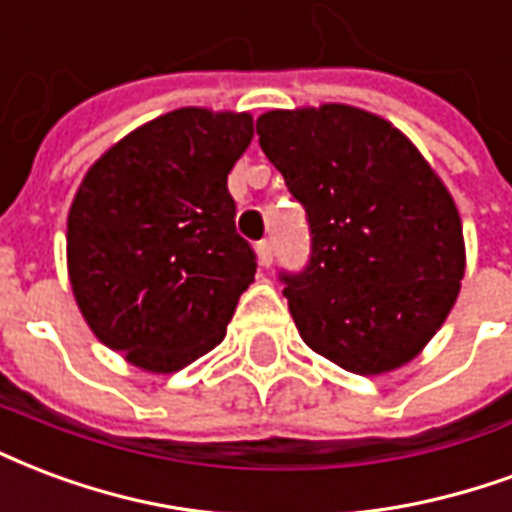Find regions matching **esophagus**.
Returning a JSON list of instances; mask_svg holds the SVG:
<instances>
[{"label": "esophagus", "instance_id": "1", "mask_svg": "<svg viewBox=\"0 0 512 512\" xmlns=\"http://www.w3.org/2000/svg\"><path fill=\"white\" fill-rule=\"evenodd\" d=\"M257 260H260V266H271V260H274V241L271 238H263L257 244Z\"/></svg>", "mask_w": 512, "mask_h": 512}]
</instances>
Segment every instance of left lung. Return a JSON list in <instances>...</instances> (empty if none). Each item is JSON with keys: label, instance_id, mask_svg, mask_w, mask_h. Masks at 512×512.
Returning a JSON list of instances; mask_svg holds the SVG:
<instances>
[{"label": "left lung", "instance_id": "8db88e82", "mask_svg": "<svg viewBox=\"0 0 512 512\" xmlns=\"http://www.w3.org/2000/svg\"><path fill=\"white\" fill-rule=\"evenodd\" d=\"M257 135L312 230L306 271L282 276L301 339L352 374L401 369L461 290L453 195L399 127L355 105L276 108Z\"/></svg>", "mask_w": 512, "mask_h": 512}]
</instances>
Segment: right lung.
Returning <instances> with one entry per match:
<instances>
[{
    "instance_id": "obj_1",
    "label": "right lung",
    "mask_w": 512,
    "mask_h": 512,
    "mask_svg": "<svg viewBox=\"0 0 512 512\" xmlns=\"http://www.w3.org/2000/svg\"><path fill=\"white\" fill-rule=\"evenodd\" d=\"M252 135L246 111L162 113L113 143L75 192V304L94 336L143 372L173 374L214 350L255 282L227 192Z\"/></svg>"
}]
</instances>
